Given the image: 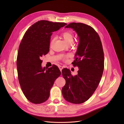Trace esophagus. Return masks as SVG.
Listing matches in <instances>:
<instances>
[{
	"instance_id": "1",
	"label": "esophagus",
	"mask_w": 124,
	"mask_h": 124,
	"mask_svg": "<svg viewBox=\"0 0 124 124\" xmlns=\"http://www.w3.org/2000/svg\"><path fill=\"white\" fill-rule=\"evenodd\" d=\"M59 69H60V71H61H61H62V70L63 69V67L62 66H60L59 67Z\"/></svg>"
}]
</instances>
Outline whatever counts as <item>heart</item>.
<instances>
[{
	"label": "heart",
	"instance_id": "b5f03b06",
	"mask_svg": "<svg viewBox=\"0 0 124 124\" xmlns=\"http://www.w3.org/2000/svg\"><path fill=\"white\" fill-rule=\"evenodd\" d=\"M61 35L64 39L66 43H67L68 44L72 43L73 42V35L72 34V32L71 31H64L63 32H62ZM53 43H54V39H52L51 40V41H50V47H51L53 45ZM69 56H70L69 54L64 55L63 57V60L64 61H66L68 59V58L69 57Z\"/></svg>",
	"mask_w": 124,
	"mask_h": 124
}]
</instances>
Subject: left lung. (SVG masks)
I'll return each mask as SVG.
<instances>
[{
	"instance_id": "1",
	"label": "left lung",
	"mask_w": 124,
	"mask_h": 124,
	"mask_svg": "<svg viewBox=\"0 0 124 124\" xmlns=\"http://www.w3.org/2000/svg\"><path fill=\"white\" fill-rule=\"evenodd\" d=\"M65 28L73 29L79 38L75 60L72 63L79 70L78 74L73 76L69 69H62L66 81L62 94L67 101L80 104L92 96L100 83L104 69L103 51L99 35L90 25L72 23Z\"/></svg>"
}]
</instances>
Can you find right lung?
<instances>
[{
    "mask_svg": "<svg viewBox=\"0 0 124 124\" xmlns=\"http://www.w3.org/2000/svg\"><path fill=\"white\" fill-rule=\"evenodd\" d=\"M66 24L38 21L26 31L19 45L16 60L18 79L24 96L32 103L40 104L46 101L54 81L61 75L55 65L47 69L42 68L41 59L50 50L52 32Z\"/></svg>",
    "mask_w": 124,
    "mask_h": 124,
    "instance_id": "obj_1",
    "label": "right lung"
}]
</instances>
